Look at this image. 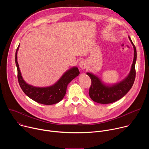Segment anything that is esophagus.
<instances>
[{
	"label": "esophagus",
	"instance_id": "1",
	"mask_svg": "<svg viewBox=\"0 0 149 149\" xmlns=\"http://www.w3.org/2000/svg\"><path fill=\"white\" fill-rule=\"evenodd\" d=\"M79 66L81 69H86L87 67V62L86 61H82L79 62Z\"/></svg>",
	"mask_w": 149,
	"mask_h": 149
}]
</instances>
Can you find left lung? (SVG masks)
Returning a JSON list of instances; mask_svg holds the SVG:
<instances>
[{"label": "left lung", "mask_w": 149, "mask_h": 149, "mask_svg": "<svg viewBox=\"0 0 149 149\" xmlns=\"http://www.w3.org/2000/svg\"><path fill=\"white\" fill-rule=\"evenodd\" d=\"M134 48V59L129 74L121 82L114 85H105L96 75L87 72L91 79V85L89 90V95L93 101L102 104H110L117 101L123 97L132 88L136 78L135 65L137 59V52L135 45L129 37Z\"/></svg>", "instance_id": "left-lung-1"}]
</instances>
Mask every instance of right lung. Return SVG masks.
Listing matches in <instances>:
<instances>
[{
	"instance_id": "1",
	"label": "right lung",
	"mask_w": 149,
	"mask_h": 149,
	"mask_svg": "<svg viewBox=\"0 0 149 149\" xmlns=\"http://www.w3.org/2000/svg\"><path fill=\"white\" fill-rule=\"evenodd\" d=\"M19 45L15 54V62L17 70V79L20 88L24 93L33 101L45 105H52L61 101L65 96L68 84L75 77L79 71L77 67H72L66 71L54 85L47 87H36L27 84L21 75L17 62V54Z\"/></svg>"
}]
</instances>
